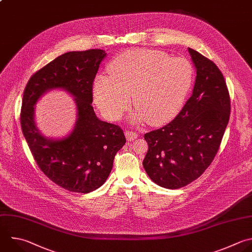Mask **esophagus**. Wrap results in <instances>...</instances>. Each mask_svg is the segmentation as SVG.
I'll return each instance as SVG.
<instances>
[{
  "label": "esophagus",
  "mask_w": 252,
  "mask_h": 252,
  "mask_svg": "<svg viewBox=\"0 0 252 252\" xmlns=\"http://www.w3.org/2000/svg\"><path fill=\"white\" fill-rule=\"evenodd\" d=\"M138 134L132 130H126V137L128 141H131V140H134L135 138H137Z\"/></svg>",
  "instance_id": "1"
}]
</instances>
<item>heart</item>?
<instances>
[{"label": "heart", "mask_w": 252, "mask_h": 252, "mask_svg": "<svg viewBox=\"0 0 252 252\" xmlns=\"http://www.w3.org/2000/svg\"><path fill=\"white\" fill-rule=\"evenodd\" d=\"M194 67L184 57L171 58L162 51L133 49L117 56L109 74L95 78L97 105L110 120H119L133 95L134 122L157 126L170 121L182 108L194 80Z\"/></svg>", "instance_id": "heart-1"}]
</instances>
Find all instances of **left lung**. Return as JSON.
<instances>
[{"label": "left lung", "mask_w": 252, "mask_h": 252, "mask_svg": "<svg viewBox=\"0 0 252 252\" xmlns=\"http://www.w3.org/2000/svg\"><path fill=\"white\" fill-rule=\"evenodd\" d=\"M188 50L197 74L192 96L172 122L144 134L145 172L167 189L184 187L205 172L220 148L230 115L220 70L198 51Z\"/></svg>", "instance_id": "left-lung-1"}]
</instances>
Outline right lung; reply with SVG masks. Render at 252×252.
<instances>
[{"mask_svg": "<svg viewBox=\"0 0 252 252\" xmlns=\"http://www.w3.org/2000/svg\"><path fill=\"white\" fill-rule=\"evenodd\" d=\"M107 53L102 49L64 53L34 73L23 96L21 126L40 170L56 185L75 193H90L109 177L117 152L126 144L123 129L100 121L92 107L93 82ZM53 89L74 97L77 120L60 140L42 136L34 122V106Z\"/></svg>", "mask_w": 252, "mask_h": 252, "instance_id": "obj_1", "label": "right lung"}]
</instances>
